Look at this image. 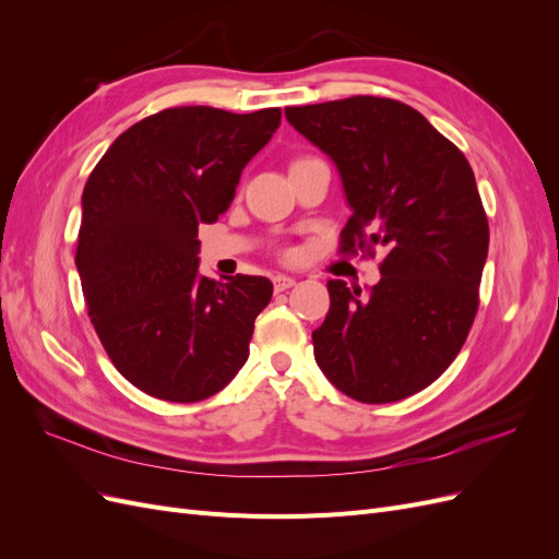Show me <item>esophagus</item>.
Wrapping results in <instances>:
<instances>
[{"mask_svg": "<svg viewBox=\"0 0 559 559\" xmlns=\"http://www.w3.org/2000/svg\"><path fill=\"white\" fill-rule=\"evenodd\" d=\"M294 284H296V280L289 277V275H275V277H273V286H275L277 294H280V292H286V289H292Z\"/></svg>", "mask_w": 559, "mask_h": 559, "instance_id": "1", "label": "esophagus"}]
</instances>
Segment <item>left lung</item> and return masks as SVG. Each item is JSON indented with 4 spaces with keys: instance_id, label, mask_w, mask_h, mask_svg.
<instances>
[{
    "instance_id": "left-lung-1",
    "label": "left lung",
    "mask_w": 559,
    "mask_h": 559,
    "mask_svg": "<svg viewBox=\"0 0 559 559\" xmlns=\"http://www.w3.org/2000/svg\"><path fill=\"white\" fill-rule=\"evenodd\" d=\"M284 116L341 175L352 210L341 249L382 253L368 296L329 280L314 361L361 403L413 396L454 361L478 312L489 226L471 165L425 116L389 97L357 95Z\"/></svg>"
}]
</instances>
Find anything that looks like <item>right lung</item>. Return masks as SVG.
<instances>
[{"mask_svg": "<svg viewBox=\"0 0 559 559\" xmlns=\"http://www.w3.org/2000/svg\"><path fill=\"white\" fill-rule=\"evenodd\" d=\"M277 107L163 109L118 134L81 195L76 270L109 359L144 394L210 399L249 357L267 277L198 270V226L235 198L245 165L280 128Z\"/></svg>", "mask_w": 559, "mask_h": 559, "instance_id": "1", "label": "right lung"}]
</instances>
